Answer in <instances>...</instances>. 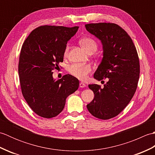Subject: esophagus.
<instances>
[{
	"label": "esophagus",
	"mask_w": 155,
	"mask_h": 155,
	"mask_svg": "<svg viewBox=\"0 0 155 155\" xmlns=\"http://www.w3.org/2000/svg\"><path fill=\"white\" fill-rule=\"evenodd\" d=\"M79 86H80L81 88H84V87H86V84H85L84 83H80Z\"/></svg>",
	"instance_id": "1"
}]
</instances>
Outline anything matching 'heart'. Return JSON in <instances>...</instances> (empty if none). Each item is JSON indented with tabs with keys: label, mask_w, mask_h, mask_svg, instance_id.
Masks as SVG:
<instances>
[{
	"label": "heart",
	"mask_w": 155,
	"mask_h": 155,
	"mask_svg": "<svg viewBox=\"0 0 155 155\" xmlns=\"http://www.w3.org/2000/svg\"><path fill=\"white\" fill-rule=\"evenodd\" d=\"M80 44L85 51L88 52L91 51H96L97 48V43L94 39L89 37L83 38L80 40ZM69 46L67 45L64 50V56H67L68 52ZM91 67L89 64H74L71 66L69 68L72 74L77 77L81 80H85L88 77V74L91 72Z\"/></svg>",
	"instance_id": "b5f03b06"
}]
</instances>
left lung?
Instances as JSON below:
<instances>
[{
    "label": "left lung",
    "instance_id": "1",
    "mask_svg": "<svg viewBox=\"0 0 155 155\" xmlns=\"http://www.w3.org/2000/svg\"><path fill=\"white\" fill-rule=\"evenodd\" d=\"M87 31L101 41L103 59L95 71L97 81L108 78L104 87L88 84L94 98L87 105L96 118L107 120L117 116L132 99L140 74L139 59L132 39L124 29L114 23H92Z\"/></svg>",
    "mask_w": 155,
    "mask_h": 155
}]
</instances>
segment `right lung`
I'll return each instance as SVG.
<instances>
[{"label":"right lung","instance_id":"add662e5","mask_svg":"<svg viewBox=\"0 0 155 155\" xmlns=\"http://www.w3.org/2000/svg\"><path fill=\"white\" fill-rule=\"evenodd\" d=\"M78 27L41 26L32 31L22 46L18 74L23 97L38 116H57L64 107L66 99L77 91L79 81L71 74L55 80L54 69L63 62L67 42Z\"/></svg>","mask_w":155,"mask_h":155}]
</instances>
